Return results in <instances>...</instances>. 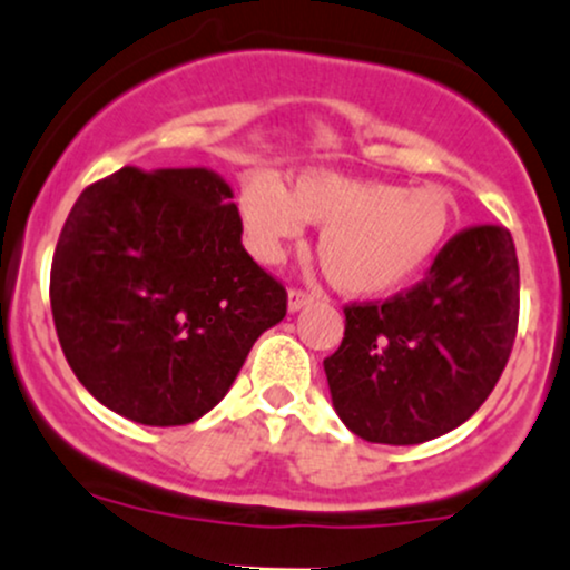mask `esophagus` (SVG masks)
Wrapping results in <instances>:
<instances>
[{"label": "esophagus", "instance_id": "34e87169", "mask_svg": "<svg viewBox=\"0 0 570 570\" xmlns=\"http://www.w3.org/2000/svg\"><path fill=\"white\" fill-rule=\"evenodd\" d=\"M314 303V295H308V292H301V289H289V295H286V305H289V311L295 314V311H303L305 305Z\"/></svg>", "mask_w": 570, "mask_h": 570}]
</instances>
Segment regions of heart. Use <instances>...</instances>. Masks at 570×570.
Returning a JSON list of instances; mask_svg holds the SVG:
<instances>
[{
    "label": "heart",
    "mask_w": 570,
    "mask_h": 570,
    "mask_svg": "<svg viewBox=\"0 0 570 570\" xmlns=\"http://www.w3.org/2000/svg\"><path fill=\"white\" fill-rule=\"evenodd\" d=\"M248 250L278 265L303 235V224L322 226V267L333 286L352 297H385L426 273L456 224L448 190L404 188L382 179L303 171L292 190L269 171H248L237 194Z\"/></svg>",
    "instance_id": "obj_1"
}]
</instances>
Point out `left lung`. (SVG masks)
Returning a JSON list of instances; mask_svg holds the SVG:
<instances>
[{
    "label": "left lung",
    "mask_w": 570,
    "mask_h": 570,
    "mask_svg": "<svg viewBox=\"0 0 570 570\" xmlns=\"http://www.w3.org/2000/svg\"><path fill=\"white\" fill-rule=\"evenodd\" d=\"M344 314V341L325 361L341 423L380 445L448 434L489 399L513 350L519 262L511 232L472 226L436 254L423 284Z\"/></svg>",
    "instance_id": "obj_1"
}]
</instances>
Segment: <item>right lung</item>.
<instances>
[{"mask_svg":"<svg viewBox=\"0 0 570 570\" xmlns=\"http://www.w3.org/2000/svg\"><path fill=\"white\" fill-rule=\"evenodd\" d=\"M232 185L205 166H125L76 199L51 265L70 368L141 426H185L286 316V292L243 248Z\"/></svg>","mask_w":570,"mask_h":570,"instance_id":"obj_1","label":"right lung"}]
</instances>
